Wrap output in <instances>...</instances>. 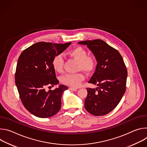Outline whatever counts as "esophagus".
<instances>
[{"mask_svg": "<svg viewBox=\"0 0 147 147\" xmlns=\"http://www.w3.org/2000/svg\"><path fill=\"white\" fill-rule=\"evenodd\" d=\"M69 90H71V91H76L77 90V88H73V87H70V88H69Z\"/></svg>", "mask_w": 147, "mask_h": 147, "instance_id": "obj_1", "label": "esophagus"}]
</instances>
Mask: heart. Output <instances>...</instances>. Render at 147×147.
<instances>
[{
  "mask_svg": "<svg viewBox=\"0 0 147 147\" xmlns=\"http://www.w3.org/2000/svg\"><path fill=\"white\" fill-rule=\"evenodd\" d=\"M70 56L78 61V69L87 73L92 72L96 65V61L94 57L88 56L87 51L82 47H78L72 49L69 52ZM64 60L61 55H56L53 59L52 66L54 70L57 73H61L63 70ZM85 77L82 73L67 74L61 77V81L65 84L73 88H77Z\"/></svg>",
  "mask_w": 147,
  "mask_h": 147,
  "instance_id": "heart-1",
  "label": "heart"
}]
</instances>
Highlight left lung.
I'll list each match as a JSON object with an SVG mask.
<instances>
[{"mask_svg":"<svg viewBox=\"0 0 147 147\" xmlns=\"http://www.w3.org/2000/svg\"><path fill=\"white\" fill-rule=\"evenodd\" d=\"M78 43L87 45L97 61L95 71L88 82L98 87L87 88L85 108L94 116L105 115L116 107L125 93L126 67L120 53L101 39Z\"/></svg>","mask_w":147,"mask_h":147,"instance_id":"8db88e82","label":"left lung"}]
</instances>
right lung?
I'll use <instances>...</instances> for the list:
<instances>
[{
    "label": "right lung",
    "mask_w": 147,
    "mask_h": 147,
    "mask_svg": "<svg viewBox=\"0 0 147 147\" xmlns=\"http://www.w3.org/2000/svg\"><path fill=\"white\" fill-rule=\"evenodd\" d=\"M71 44L39 42L25 49L19 56L15 74L16 85L23 105L36 117H49L60 109L61 96L67 87L60 85L48 91L45 88L59 84L52 61Z\"/></svg>",
    "instance_id": "1"
}]
</instances>
